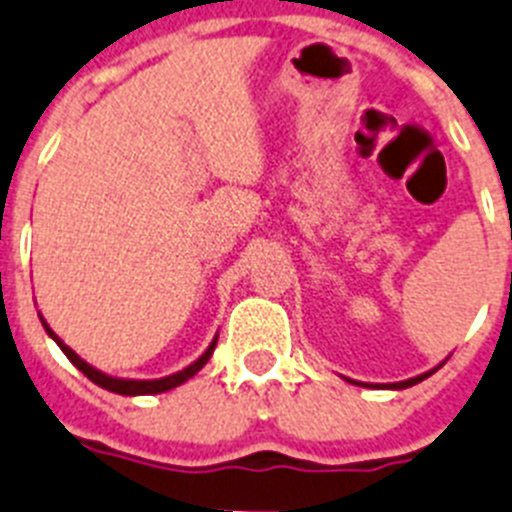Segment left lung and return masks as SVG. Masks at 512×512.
<instances>
[{
  "label": "left lung",
  "mask_w": 512,
  "mask_h": 512,
  "mask_svg": "<svg viewBox=\"0 0 512 512\" xmlns=\"http://www.w3.org/2000/svg\"><path fill=\"white\" fill-rule=\"evenodd\" d=\"M443 362H440V365H443ZM440 365H438V368L427 370V373H422V375H414V378H409V381H399V383H360V381H352V378H347V381L355 383V386H373V388H391V391H401V388L417 386L419 381H425V378H430V375L435 373V370H440Z\"/></svg>",
  "instance_id": "8db88e82"
}]
</instances>
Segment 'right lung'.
<instances>
[{"mask_svg":"<svg viewBox=\"0 0 512 512\" xmlns=\"http://www.w3.org/2000/svg\"><path fill=\"white\" fill-rule=\"evenodd\" d=\"M38 316H41V313H38ZM41 323H43V329H46V334L51 336V339H54L56 344H59V349H61V352H64V355H67V360L72 362L74 368L80 370V373H85L87 378H90V381L95 383V386L106 388V391H111V393H121V396H152V393H165V391H170V388L181 386V383H186V381H189V378H194V375L199 373V370H202L204 365H207V360H209V357H212L214 347H217V336H214L212 342H209V347L204 349V355L199 357V360L191 362L189 368L178 370V373H173V375H165V378H152V381H137V378H116V375H108V373H103V370L93 368V365L82 360V357L77 355V352H74L72 347H67V344L61 342L59 336L54 334V329L48 326L46 318H43V316H41Z\"/></svg>","mask_w":512,"mask_h":512,"instance_id":"add662e5","label":"right lung"}]
</instances>
